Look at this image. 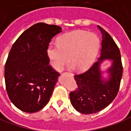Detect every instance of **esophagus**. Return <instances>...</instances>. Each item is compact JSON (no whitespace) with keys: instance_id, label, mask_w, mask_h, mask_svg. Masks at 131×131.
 <instances>
[{"instance_id":"34e87169","label":"esophagus","mask_w":131,"mask_h":131,"mask_svg":"<svg viewBox=\"0 0 131 131\" xmlns=\"http://www.w3.org/2000/svg\"><path fill=\"white\" fill-rule=\"evenodd\" d=\"M69 74H70V75H71V76H72V77H73V76H74V75H73V74H71V73H68Z\"/></svg>"}]
</instances>
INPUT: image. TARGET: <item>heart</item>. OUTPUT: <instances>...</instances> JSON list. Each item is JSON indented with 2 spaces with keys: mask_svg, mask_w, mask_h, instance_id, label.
Returning <instances> with one entry per match:
<instances>
[{
  "mask_svg": "<svg viewBox=\"0 0 131 131\" xmlns=\"http://www.w3.org/2000/svg\"><path fill=\"white\" fill-rule=\"evenodd\" d=\"M58 45H50L47 54L52 67L57 71H62L69 62L75 70H87L95 60L99 48V38L93 33L74 31L61 36Z\"/></svg>",
  "mask_w": 131,
  "mask_h": 131,
  "instance_id": "b5f03b06",
  "label": "heart"
}]
</instances>
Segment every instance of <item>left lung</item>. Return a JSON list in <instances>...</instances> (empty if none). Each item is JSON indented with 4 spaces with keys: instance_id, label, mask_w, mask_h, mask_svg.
Returning a JSON list of instances; mask_svg holds the SVG:
<instances>
[{
    "instance_id": "left-lung-1",
    "label": "left lung",
    "mask_w": 131,
    "mask_h": 131,
    "mask_svg": "<svg viewBox=\"0 0 131 131\" xmlns=\"http://www.w3.org/2000/svg\"><path fill=\"white\" fill-rule=\"evenodd\" d=\"M102 34L101 54L97 62L83 74L75 75L77 89L69 94L74 109L84 114L97 113L112 103L118 93L123 74L121 53L112 36L98 26ZM104 59L112 60L107 70L109 78L101 76L100 64Z\"/></svg>"
}]
</instances>
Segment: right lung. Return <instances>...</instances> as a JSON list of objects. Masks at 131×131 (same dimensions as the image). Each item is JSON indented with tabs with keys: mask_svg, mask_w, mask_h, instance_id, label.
I'll list each match as a JSON object with an SVG mask.
<instances>
[{
	"mask_svg": "<svg viewBox=\"0 0 131 131\" xmlns=\"http://www.w3.org/2000/svg\"><path fill=\"white\" fill-rule=\"evenodd\" d=\"M62 31L57 25L37 23L13 44L5 66L7 95L23 112H36L48 103L60 74L49 64L47 49Z\"/></svg>",
	"mask_w": 131,
	"mask_h": 131,
	"instance_id": "1",
	"label": "right lung"
}]
</instances>
